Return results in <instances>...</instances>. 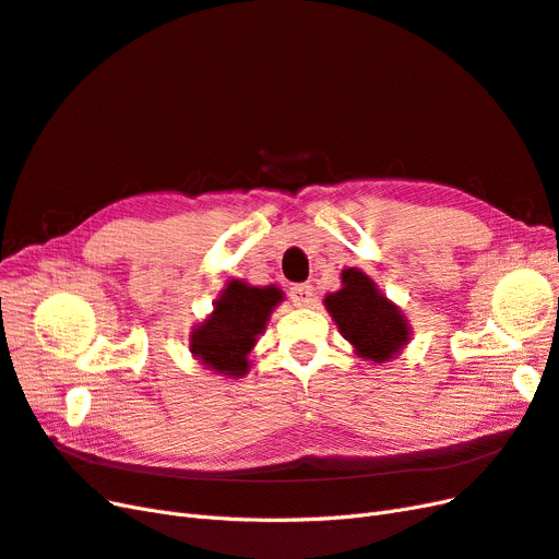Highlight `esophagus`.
<instances>
[{
	"label": "esophagus",
	"mask_w": 559,
	"mask_h": 559,
	"mask_svg": "<svg viewBox=\"0 0 559 559\" xmlns=\"http://www.w3.org/2000/svg\"><path fill=\"white\" fill-rule=\"evenodd\" d=\"M290 299L295 301L297 307L313 305V285H309V283L293 285V288H290Z\"/></svg>",
	"instance_id": "1"
}]
</instances>
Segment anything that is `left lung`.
Masks as SVG:
<instances>
[{
    "instance_id": "left-lung-1",
    "label": "left lung",
    "mask_w": 559,
    "mask_h": 559,
    "mask_svg": "<svg viewBox=\"0 0 559 559\" xmlns=\"http://www.w3.org/2000/svg\"><path fill=\"white\" fill-rule=\"evenodd\" d=\"M325 309L358 358L386 362L409 342V323L403 311L381 295L360 269L342 271V290L325 297Z\"/></svg>"
}]
</instances>
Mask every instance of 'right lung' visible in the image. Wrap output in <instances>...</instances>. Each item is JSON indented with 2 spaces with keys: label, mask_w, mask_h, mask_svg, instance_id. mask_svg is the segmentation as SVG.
Returning <instances> with one entry per match:
<instances>
[{
  "label": "right lung",
  "mask_w": 559,
  "mask_h": 559,
  "mask_svg": "<svg viewBox=\"0 0 559 559\" xmlns=\"http://www.w3.org/2000/svg\"><path fill=\"white\" fill-rule=\"evenodd\" d=\"M283 301L276 285H248L229 281L215 299L213 313L189 334L191 356L225 377H243L248 372V354L266 328L271 311Z\"/></svg>",
  "instance_id": "1"
}]
</instances>
